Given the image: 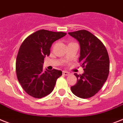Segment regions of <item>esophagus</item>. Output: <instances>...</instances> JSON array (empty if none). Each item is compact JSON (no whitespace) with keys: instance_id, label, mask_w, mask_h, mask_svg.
<instances>
[{"instance_id":"obj_1","label":"esophagus","mask_w":123,"mask_h":123,"mask_svg":"<svg viewBox=\"0 0 123 123\" xmlns=\"http://www.w3.org/2000/svg\"><path fill=\"white\" fill-rule=\"evenodd\" d=\"M62 74H63V75L67 76V75H68L70 74H69L68 72H66V71H63V72H62Z\"/></svg>"}]
</instances>
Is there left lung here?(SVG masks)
<instances>
[{"instance_id":"1","label":"left lung","mask_w":123,"mask_h":123,"mask_svg":"<svg viewBox=\"0 0 123 123\" xmlns=\"http://www.w3.org/2000/svg\"><path fill=\"white\" fill-rule=\"evenodd\" d=\"M68 34L79 42V62L84 70L82 75L74 74L77 82L71 87V91L80 98H90L100 91L109 75L107 51L101 41L87 30H79Z\"/></svg>"}]
</instances>
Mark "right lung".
<instances>
[{"instance_id": "1", "label": "right lung", "mask_w": 123, "mask_h": 123, "mask_svg": "<svg viewBox=\"0 0 123 123\" xmlns=\"http://www.w3.org/2000/svg\"><path fill=\"white\" fill-rule=\"evenodd\" d=\"M67 33L41 29L24 39L16 58V70L18 81L29 96L42 98L54 89L62 72L53 69L43 70L44 57L49 56L52 43Z\"/></svg>"}]
</instances>
